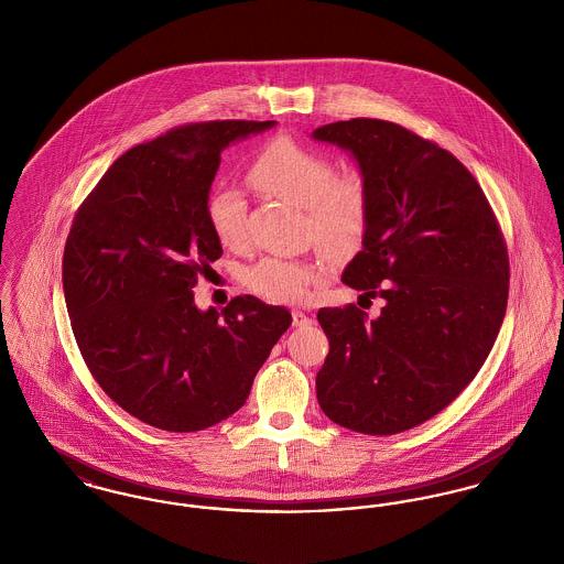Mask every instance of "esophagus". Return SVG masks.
Returning <instances> with one entry per match:
<instances>
[{
	"mask_svg": "<svg viewBox=\"0 0 564 564\" xmlns=\"http://www.w3.org/2000/svg\"><path fill=\"white\" fill-rule=\"evenodd\" d=\"M292 322H294L295 327H306V325L313 323V319L306 313H302V311H294L292 313Z\"/></svg>",
	"mask_w": 564,
	"mask_h": 564,
	"instance_id": "1",
	"label": "esophagus"
}]
</instances>
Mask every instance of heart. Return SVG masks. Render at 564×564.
I'll return each mask as SVG.
<instances>
[{"instance_id":"1","label":"heart","mask_w":564,"mask_h":564,"mask_svg":"<svg viewBox=\"0 0 564 564\" xmlns=\"http://www.w3.org/2000/svg\"><path fill=\"white\" fill-rule=\"evenodd\" d=\"M247 180L270 196L306 209L315 241L329 256L352 251L368 226V188L359 173L334 175V164L322 152L300 145L290 137L269 141L251 162ZM215 239L239 247L245 237V200L235 189L217 192L207 207ZM325 270L319 264L290 258H267L247 272L253 292L272 302L306 300Z\"/></svg>"}]
</instances>
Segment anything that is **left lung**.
Listing matches in <instances>:
<instances>
[{"label":"left lung","instance_id":"1","mask_svg":"<svg viewBox=\"0 0 564 564\" xmlns=\"http://www.w3.org/2000/svg\"><path fill=\"white\" fill-rule=\"evenodd\" d=\"M357 164L368 188L361 251L343 281L384 306L322 308L329 352L317 400L340 427L412 430L474 380L508 306L510 262L499 224L455 156L400 124L352 118L315 129Z\"/></svg>","mask_w":564,"mask_h":564}]
</instances>
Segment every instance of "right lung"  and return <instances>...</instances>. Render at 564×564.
Instances as JSON below:
<instances>
[{
  "instance_id": "obj_1",
  "label": "right lung",
  "mask_w": 564,
  "mask_h": 564,
  "mask_svg": "<svg viewBox=\"0 0 564 564\" xmlns=\"http://www.w3.org/2000/svg\"><path fill=\"white\" fill-rule=\"evenodd\" d=\"M276 122L189 124L134 145L82 203L63 292L82 357L134 419L175 433L241 408L292 315L253 295L200 311L198 272L221 256L207 207L221 152Z\"/></svg>"
}]
</instances>
